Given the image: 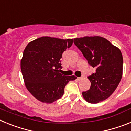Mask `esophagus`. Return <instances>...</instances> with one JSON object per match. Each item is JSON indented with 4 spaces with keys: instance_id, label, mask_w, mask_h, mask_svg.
<instances>
[{
    "instance_id": "34e87169",
    "label": "esophagus",
    "mask_w": 131,
    "mask_h": 131,
    "mask_svg": "<svg viewBox=\"0 0 131 131\" xmlns=\"http://www.w3.org/2000/svg\"><path fill=\"white\" fill-rule=\"evenodd\" d=\"M83 78H84V76H82L81 77H77V79L78 80V81H81V80H82V79H83Z\"/></svg>"
}]
</instances>
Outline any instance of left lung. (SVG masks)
Segmentation results:
<instances>
[{"label":"left lung","instance_id":"1","mask_svg":"<svg viewBox=\"0 0 131 131\" xmlns=\"http://www.w3.org/2000/svg\"><path fill=\"white\" fill-rule=\"evenodd\" d=\"M96 72L89 76L91 83L89 90L83 92V98L96 104L110 96L119 84L123 74V56L120 50L105 38L84 37L73 39Z\"/></svg>","mask_w":131,"mask_h":131}]
</instances>
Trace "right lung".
Returning a JSON list of instances; mask_svg holds the SVG:
<instances>
[{"label":"right lung","mask_w":131,"mask_h":131,"mask_svg":"<svg viewBox=\"0 0 131 131\" xmlns=\"http://www.w3.org/2000/svg\"><path fill=\"white\" fill-rule=\"evenodd\" d=\"M73 39L42 37L27 45L21 60V71L26 88L42 102L51 104L62 98L68 82L75 76H66L59 73L60 59Z\"/></svg>","instance_id":"right-lung-1"}]
</instances>
